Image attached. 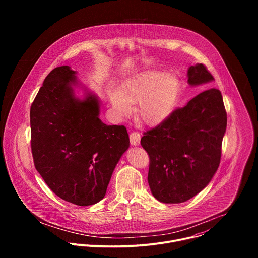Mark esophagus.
<instances>
[{"label":"esophagus","mask_w":258,"mask_h":258,"mask_svg":"<svg viewBox=\"0 0 258 258\" xmlns=\"http://www.w3.org/2000/svg\"><path fill=\"white\" fill-rule=\"evenodd\" d=\"M131 138V144L134 145V146H137L140 144V141H141V135L137 132H133L130 136Z\"/></svg>","instance_id":"obj_1"}]
</instances>
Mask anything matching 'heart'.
I'll list each match as a JSON object with an SVG mask.
<instances>
[{
	"label": "heart",
	"instance_id": "b5f03b06",
	"mask_svg": "<svg viewBox=\"0 0 258 258\" xmlns=\"http://www.w3.org/2000/svg\"><path fill=\"white\" fill-rule=\"evenodd\" d=\"M180 92L178 79L165 71L145 72L118 89L111 97L115 112L120 118L131 116L138 105L137 119L146 126L163 122L174 110Z\"/></svg>",
	"mask_w": 258,
	"mask_h": 258
}]
</instances>
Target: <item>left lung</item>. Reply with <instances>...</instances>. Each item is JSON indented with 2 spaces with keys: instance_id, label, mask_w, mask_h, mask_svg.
I'll use <instances>...</instances> for the list:
<instances>
[{
  "instance_id": "8db88e82",
  "label": "left lung",
  "mask_w": 258,
  "mask_h": 258,
  "mask_svg": "<svg viewBox=\"0 0 258 258\" xmlns=\"http://www.w3.org/2000/svg\"><path fill=\"white\" fill-rule=\"evenodd\" d=\"M214 79L202 63L188 70L191 86ZM227 128L222 93L206 90L144 133L141 145L150 158L148 182L163 203L185 202L201 192L218 168Z\"/></svg>"
}]
</instances>
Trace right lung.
Listing matches in <instances>:
<instances>
[{
    "mask_svg": "<svg viewBox=\"0 0 258 258\" xmlns=\"http://www.w3.org/2000/svg\"><path fill=\"white\" fill-rule=\"evenodd\" d=\"M75 75L64 65L45 79L30 107V146L48 187L67 202L88 206L104 198L130 138L125 126L101 121L95 95L75 96Z\"/></svg>",
    "mask_w": 258,
    "mask_h": 258,
    "instance_id": "obj_1",
    "label": "right lung"
}]
</instances>
